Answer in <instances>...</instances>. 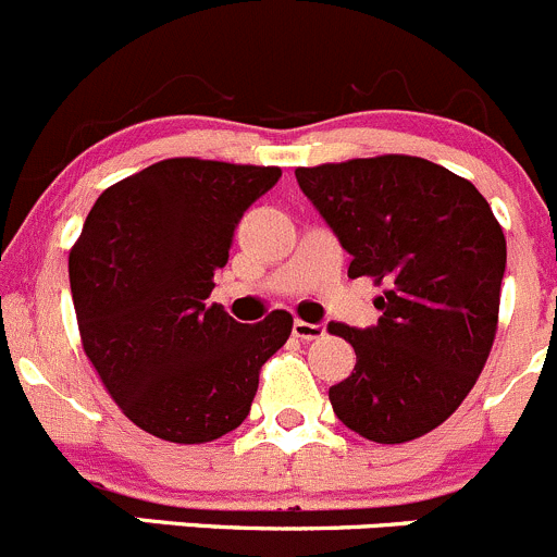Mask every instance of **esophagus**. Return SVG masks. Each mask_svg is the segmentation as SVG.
<instances>
[{
	"label": "esophagus",
	"mask_w": 557,
	"mask_h": 557,
	"mask_svg": "<svg viewBox=\"0 0 557 557\" xmlns=\"http://www.w3.org/2000/svg\"><path fill=\"white\" fill-rule=\"evenodd\" d=\"M292 333H295V338L300 341H317L324 335V324H311V322H302V319H295Z\"/></svg>",
	"instance_id": "esophagus-1"
}]
</instances>
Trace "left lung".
I'll list each match as a JSON object with an SVG mask.
<instances>
[{
	"label": "left lung",
	"mask_w": 557,
	"mask_h": 557,
	"mask_svg": "<svg viewBox=\"0 0 557 557\" xmlns=\"http://www.w3.org/2000/svg\"><path fill=\"white\" fill-rule=\"evenodd\" d=\"M295 178L351 255L349 276L387 286L376 324H327L357 355L330 387L335 417L379 444L425 436L463 404L493 349L504 230L471 181L420 157L297 168Z\"/></svg>",
	"instance_id": "left-lung-1"
}]
</instances>
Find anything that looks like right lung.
<instances>
[{"label":"right lung","instance_id":"add662e5","mask_svg":"<svg viewBox=\"0 0 557 557\" xmlns=\"http://www.w3.org/2000/svg\"><path fill=\"white\" fill-rule=\"evenodd\" d=\"M278 168L178 157L97 197L70 251L84 351L119 409L151 436L202 444L249 417L260 368L286 344L292 317L240 324L213 276Z\"/></svg>","mask_w":557,"mask_h":557}]
</instances>
